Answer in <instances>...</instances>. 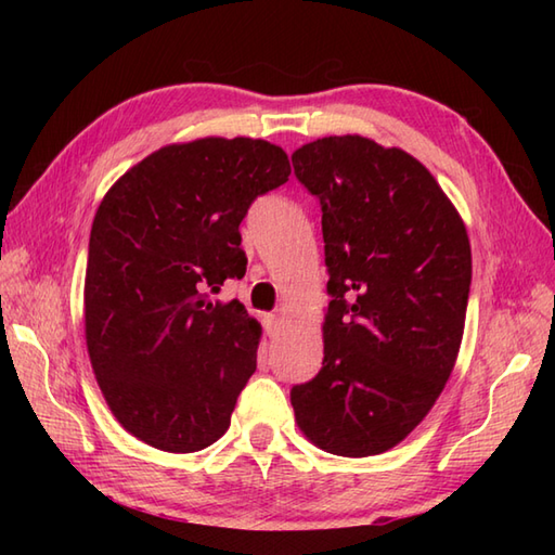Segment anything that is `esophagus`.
<instances>
[{
  "instance_id": "obj_1",
  "label": "esophagus",
  "mask_w": 555,
  "mask_h": 555,
  "mask_svg": "<svg viewBox=\"0 0 555 555\" xmlns=\"http://www.w3.org/2000/svg\"><path fill=\"white\" fill-rule=\"evenodd\" d=\"M281 326V314H267V334L276 336Z\"/></svg>"
}]
</instances>
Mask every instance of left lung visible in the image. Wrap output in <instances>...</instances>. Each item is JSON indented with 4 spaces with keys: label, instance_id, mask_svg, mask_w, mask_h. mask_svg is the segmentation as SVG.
I'll return each mask as SVG.
<instances>
[{
    "label": "left lung",
    "instance_id": "8db88e82",
    "mask_svg": "<svg viewBox=\"0 0 555 555\" xmlns=\"http://www.w3.org/2000/svg\"><path fill=\"white\" fill-rule=\"evenodd\" d=\"M320 199L324 360L291 388L296 422L322 451L379 455L427 417L463 340L473 250L465 223L424 164L362 135L293 152Z\"/></svg>",
    "mask_w": 555,
    "mask_h": 555
}]
</instances>
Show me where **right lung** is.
I'll return each instance as SVG.
<instances>
[{
  "mask_svg": "<svg viewBox=\"0 0 555 555\" xmlns=\"http://www.w3.org/2000/svg\"><path fill=\"white\" fill-rule=\"evenodd\" d=\"M288 176L286 152L267 140L199 138L152 152L104 195L88 245L86 344L135 439L193 453L229 429L262 326L211 293L243 279L241 221Z\"/></svg>",
  "mask_w": 555,
  "mask_h": 555,
  "instance_id": "right-lung-1",
  "label": "right lung"
}]
</instances>
